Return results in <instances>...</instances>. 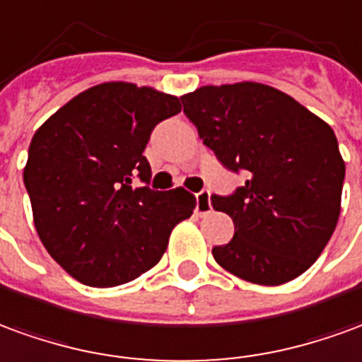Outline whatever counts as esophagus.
Listing matches in <instances>:
<instances>
[{
  "mask_svg": "<svg viewBox=\"0 0 362 362\" xmlns=\"http://www.w3.org/2000/svg\"><path fill=\"white\" fill-rule=\"evenodd\" d=\"M212 210V202H210L209 191H201L197 194V214H206Z\"/></svg>",
  "mask_w": 362,
  "mask_h": 362,
  "instance_id": "34e87169",
  "label": "esophagus"
}]
</instances>
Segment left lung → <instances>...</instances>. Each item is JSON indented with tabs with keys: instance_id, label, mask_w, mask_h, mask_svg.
Here are the masks:
<instances>
[{
	"instance_id": "left-lung-1",
	"label": "left lung",
	"mask_w": 362,
	"mask_h": 362,
	"mask_svg": "<svg viewBox=\"0 0 362 362\" xmlns=\"http://www.w3.org/2000/svg\"><path fill=\"white\" fill-rule=\"evenodd\" d=\"M181 103L222 165L247 171L232 197H212L234 220V238L212 250L218 265L263 286L308 271L341 212L345 161L332 127L257 81L202 86Z\"/></svg>"
}]
</instances>
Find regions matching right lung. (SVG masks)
Instances as JSON below:
<instances>
[{
	"mask_svg": "<svg viewBox=\"0 0 362 362\" xmlns=\"http://www.w3.org/2000/svg\"><path fill=\"white\" fill-rule=\"evenodd\" d=\"M181 112L175 95L105 81L42 122L23 169L33 222L50 257L89 286L128 283L168 250L171 230L193 214L194 194L132 187L152 175L144 148L153 127Z\"/></svg>",
	"mask_w": 362,
	"mask_h": 362,
	"instance_id": "1",
	"label": "right lung"
}]
</instances>
